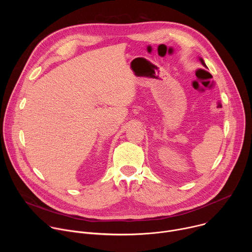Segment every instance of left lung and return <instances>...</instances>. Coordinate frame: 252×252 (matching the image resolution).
Masks as SVG:
<instances>
[{
    "label": "left lung",
    "mask_w": 252,
    "mask_h": 252,
    "mask_svg": "<svg viewBox=\"0 0 252 252\" xmlns=\"http://www.w3.org/2000/svg\"><path fill=\"white\" fill-rule=\"evenodd\" d=\"M199 61H200V63H202V64H203V65H204V66H206V64H205V63H204V61H203V60H202V59H201V58H199Z\"/></svg>",
    "instance_id": "1"
}]
</instances>
